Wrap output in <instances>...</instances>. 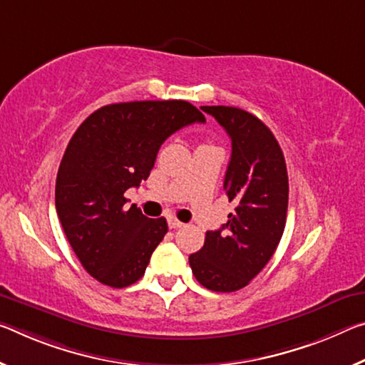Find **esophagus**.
Wrapping results in <instances>:
<instances>
[{
    "label": "esophagus",
    "instance_id": "1",
    "mask_svg": "<svg viewBox=\"0 0 365 365\" xmlns=\"http://www.w3.org/2000/svg\"><path fill=\"white\" fill-rule=\"evenodd\" d=\"M167 222H169V227L170 229H178V227H183V222H180L178 221L177 217H173V216H169V219H167Z\"/></svg>",
    "mask_w": 365,
    "mask_h": 365
}]
</instances>
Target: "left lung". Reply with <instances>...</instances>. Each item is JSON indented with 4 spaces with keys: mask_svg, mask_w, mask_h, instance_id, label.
Masks as SVG:
<instances>
[{
    "mask_svg": "<svg viewBox=\"0 0 365 365\" xmlns=\"http://www.w3.org/2000/svg\"><path fill=\"white\" fill-rule=\"evenodd\" d=\"M201 108L217 120L232 141L224 190L237 206L227 224L207 230L203 248L188 262L201 286L214 292H234L264 268L284 232L286 160L273 133L255 115L237 107Z\"/></svg>",
    "mask_w": 365,
    "mask_h": 365,
    "instance_id": "obj_1",
    "label": "left lung"
}]
</instances>
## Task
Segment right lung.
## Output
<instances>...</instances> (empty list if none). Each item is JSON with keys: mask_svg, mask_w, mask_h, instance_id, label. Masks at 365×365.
I'll list each match as a JSON object with an SVG mask.
<instances>
[{"mask_svg": "<svg viewBox=\"0 0 365 365\" xmlns=\"http://www.w3.org/2000/svg\"><path fill=\"white\" fill-rule=\"evenodd\" d=\"M205 121L185 101L121 102L96 110L73 135L56 175V212L81 264L102 284L121 289L143 277L167 221L126 206L125 192L149 177L167 138Z\"/></svg>", "mask_w": 365, "mask_h": 365, "instance_id": "obj_1", "label": "right lung"}]
</instances>
